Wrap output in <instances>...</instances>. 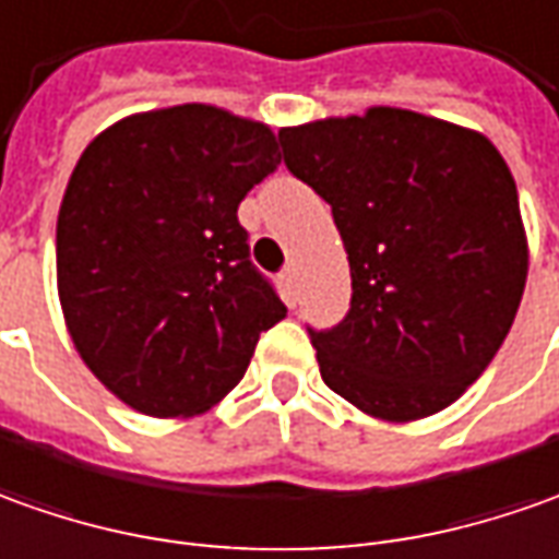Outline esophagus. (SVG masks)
I'll use <instances>...</instances> for the list:
<instances>
[{
	"instance_id": "34e87169",
	"label": "esophagus",
	"mask_w": 559,
	"mask_h": 559,
	"mask_svg": "<svg viewBox=\"0 0 559 559\" xmlns=\"http://www.w3.org/2000/svg\"><path fill=\"white\" fill-rule=\"evenodd\" d=\"M281 278H284V284H287V287H294V284H296V263L287 265V269L281 272Z\"/></svg>"
}]
</instances>
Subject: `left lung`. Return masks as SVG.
Segmentation results:
<instances>
[{
	"mask_svg": "<svg viewBox=\"0 0 559 559\" xmlns=\"http://www.w3.org/2000/svg\"><path fill=\"white\" fill-rule=\"evenodd\" d=\"M284 165L333 207L352 269L343 324L311 333L360 413L416 423L459 401L520 309L530 245L489 136L397 106L281 128Z\"/></svg>",
	"mask_w": 559,
	"mask_h": 559,
	"instance_id": "8db88e82",
	"label": "left lung"
}]
</instances>
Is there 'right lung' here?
<instances>
[{
	"label": "right lung",
	"instance_id": "right-lung-1",
	"mask_svg": "<svg viewBox=\"0 0 559 559\" xmlns=\"http://www.w3.org/2000/svg\"><path fill=\"white\" fill-rule=\"evenodd\" d=\"M278 165L269 124L211 104L134 112L85 146L57 214V296L75 352L121 404L199 416L287 314L238 223Z\"/></svg>",
	"mask_w": 559,
	"mask_h": 559
}]
</instances>
